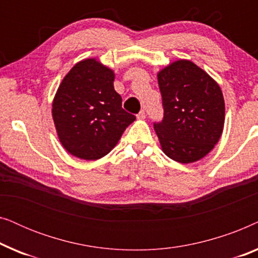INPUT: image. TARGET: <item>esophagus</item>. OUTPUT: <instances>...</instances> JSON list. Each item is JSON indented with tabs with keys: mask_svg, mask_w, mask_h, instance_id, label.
Here are the masks:
<instances>
[{
	"mask_svg": "<svg viewBox=\"0 0 258 258\" xmlns=\"http://www.w3.org/2000/svg\"><path fill=\"white\" fill-rule=\"evenodd\" d=\"M136 117H137V119H144V118H146V111L141 110L139 114H137Z\"/></svg>",
	"mask_w": 258,
	"mask_h": 258,
	"instance_id": "34e87169",
	"label": "esophagus"
}]
</instances>
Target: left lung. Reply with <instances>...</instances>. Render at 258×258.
<instances>
[{
  "label": "left lung",
  "mask_w": 258,
  "mask_h": 258,
  "mask_svg": "<svg viewBox=\"0 0 258 258\" xmlns=\"http://www.w3.org/2000/svg\"><path fill=\"white\" fill-rule=\"evenodd\" d=\"M164 117L154 128L162 151L178 163L200 161L214 149L224 128L225 105L218 83L189 59L157 73Z\"/></svg>",
  "instance_id": "obj_1"
}]
</instances>
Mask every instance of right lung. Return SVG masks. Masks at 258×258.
<instances>
[{
  "instance_id": "add662e5",
  "label": "right lung",
  "mask_w": 258,
  "mask_h": 258,
  "mask_svg": "<svg viewBox=\"0 0 258 258\" xmlns=\"http://www.w3.org/2000/svg\"><path fill=\"white\" fill-rule=\"evenodd\" d=\"M114 80V70L91 57L77 62L58 86L52 119L59 142L73 156L100 160L136 119L122 109Z\"/></svg>"
}]
</instances>
